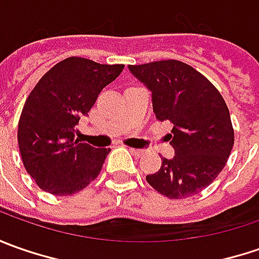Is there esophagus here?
Returning a JSON list of instances; mask_svg holds the SVG:
<instances>
[{
    "instance_id": "obj_1",
    "label": "esophagus",
    "mask_w": 259,
    "mask_h": 259,
    "mask_svg": "<svg viewBox=\"0 0 259 259\" xmlns=\"http://www.w3.org/2000/svg\"><path fill=\"white\" fill-rule=\"evenodd\" d=\"M131 150V153L137 157H141V155L145 154V150H141V148H130Z\"/></svg>"
}]
</instances>
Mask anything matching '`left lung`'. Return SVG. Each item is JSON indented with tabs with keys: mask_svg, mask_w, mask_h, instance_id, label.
Here are the masks:
<instances>
[{
	"mask_svg": "<svg viewBox=\"0 0 259 259\" xmlns=\"http://www.w3.org/2000/svg\"><path fill=\"white\" fill-rule=\"evenodd\" d=\"M131 73L153 92L158 121L173 124L168 134L174 158L147 176L148 184L168 199L200 193L224 170L235 141L229 109L214 85L190 65L160 60L130 65Z\"/></svg>",
	"mask_w": 259,
	"mask_h": 259,
	"instance_id": "8db88e82",
	"label": "left lung"
}]
</instances>
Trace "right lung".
<instances>
[{
  "instance_id": "add662e5",
  "label": "right lung",
  "mask_w": 259,
  "mask_h": 259,
  "mask_svg": "<svg viewBox=\"0 0 259 259\" xmlns=\"http://www.w3.org/2000/svg\"><path fill=\"white\" fill-rule=\"evenodd\" d=\"M122 69L124 65L67 57L30 92L20 115L17 140L25 170L41 190L56 196L75 194L101 173L111 150L76 140V125Z\"/></svg>"
}]
</instances>
